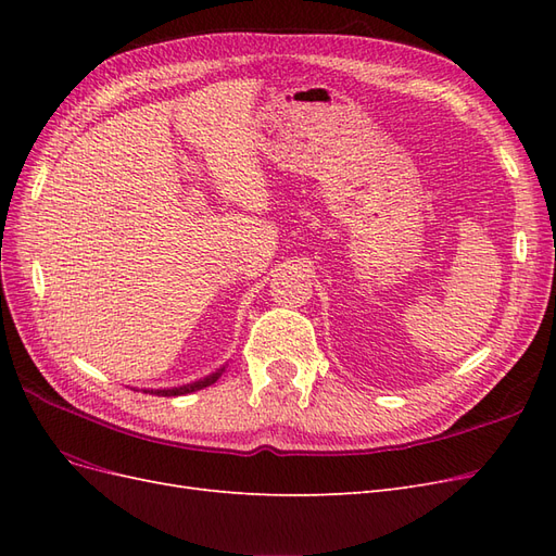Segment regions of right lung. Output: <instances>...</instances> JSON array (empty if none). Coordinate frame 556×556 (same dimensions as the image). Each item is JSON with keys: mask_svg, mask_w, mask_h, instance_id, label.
Listing matches in <instances>:
<instances>
[{"mask_svg": "<svg viewBox=\"0 0 556 556\" xmlns=\"http://www.w3.org/2000/svg\"><path fill=\"white\" fill-rule=\"evenodd\" d=\"M225 368H217L215 374L206 376L204 380H197V382H190V384H182V387H174V390H150V394H157V396H180V394H190V392H197V390H204V387L213 384L217 378L223 376Z\"/></svg>", "mask_w": 556, "mask_h": 556, "instance_id": "1", "label": "right lung"}]
</instances>
